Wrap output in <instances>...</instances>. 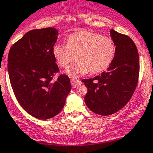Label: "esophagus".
I'll list each match as a JSON object with an SVG mask.
<instances>
[{
    "label": "esophagus",
    "mask_w": 153,
    "mask_h": 153,
    "mask_svg": "<svg viewBox=\"0 0 153 153\" xmlns=\"http://www.w3.org/2000/svg\"><path fill=\"white\" fill-rule=\"evenodd\" d=\"M71 85H72V88H76V87H78V85L82 84V82L77 79H71Z\"/></svg>",
    "instance_id": "1"
}]
</instances>
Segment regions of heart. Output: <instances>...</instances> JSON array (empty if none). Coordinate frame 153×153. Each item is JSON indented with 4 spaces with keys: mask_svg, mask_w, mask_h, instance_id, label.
<instances>
[{
    "mask_svg": "<svg viewBox=\"0 0 153 153\" xmlns=\"http://www.w3.org/2000/svg\"><path fill=\"white\" fill-rule=\"evenodd\" d=\"M53 53L61 68L68 66L77 57L78 61L65 71L71 78H78L89 71L95 74L105 70L114 59L115 45L108 36L90 31H79L68 36L67 45L56 44Z\"/></svg>",
    "mask_w": 153,
    "mask_h": 153,
    "instance_id": "1",
    "label": "heart"
}]
</instances>
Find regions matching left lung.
Wrapping results in <instances>:
<instances>
[{
	"instance_id": "1",
	"label": "left lung",
	"mask_w": 153,
	"mask_h": 153,
	"mask_svg": "<svg viewBox=\"0 0 153 153\" xmlns=\"http://www.w3.org/2000/svg\"><path fill=\"white\" fill-rule=\"evenodd\" d=\"M110 33L116 46L112 62L101 75L82 80L88 88L87 107L102 116L117 112L127 104L137 88L140 72L138 51L133 41L114 30Z\"/></svg>"
}]
</instances>
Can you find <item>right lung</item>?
<instances>
[{
    "instance_id": "add662e5",
    "label": "right lung",
    "mask_w": 153,
    "mask_h": 153,
    "mask_svg": "<svg viewBox=\"0 0 153 153\" xmlns=\"http://www.w3.org/2000/svg\"><path fill=\"white\" fill-rule=\"evenodd\" d=\"M58 30L48 27L29 31L9 51L7 70L13 93L23 109L34 117L47 120L62 110L71 91L67 75L59 71L53 49Z\"/></svg>"
}]
</instances>
